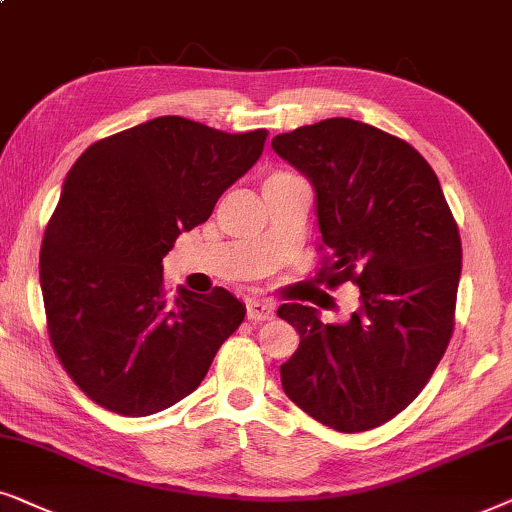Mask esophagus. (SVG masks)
<instances>
[{
	"mask_svg": "<svg viewBox=\"0 0 512 512\" xmlns=\"http://www.w3.org/2000/svg\"><path fill=\"white\" fill-rule=\"evenodd\" d=\"M245 311H248L250 320H269L274 318V304L267 302V299H248L245 302Z\"/></svg>",
	"mask_w": 512,
	"mask_h": 512,
	"instance_id": "1",
	"label": "esophagus"
}]
</instances>
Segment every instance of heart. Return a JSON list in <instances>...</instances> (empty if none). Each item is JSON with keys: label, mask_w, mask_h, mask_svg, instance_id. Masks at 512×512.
Masks as SVG:
<instances>
[{"label": "heart", "mask_w": 512, "mask_h": 512, "mask_svg": "<svg viewBox=\"0 0 512 512\" xmlns=\"http://www.w3.org/2000/svg\"><path fill=\"white\" fill-rule=\"evenodd\" d=\"M271 177H285V173H276V175H271Z\"/></svg>", "instance_id": "heart-1"}]
</instances>
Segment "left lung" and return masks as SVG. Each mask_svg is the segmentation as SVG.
<instances>
[{"mask_svg": "<svg viewBox=\"0 0 512 512\" xmlns=\"http://www.w3.org/2000/svg\"><path fill=\"white\" fill-rule=\"evenodd\" d=\"M311 182L330 264L323 283H356L358 309L323 323L313 306L281 304L299 332L281 365L283 391L320 424L370 431L428 384L454 327L459 229L438 175L405 140L344 117L271 140Z\"/></svg>", "mask_w": 512, "mask_h": 512, "instance_id": "1", "label": "left lung"}]
</instances>
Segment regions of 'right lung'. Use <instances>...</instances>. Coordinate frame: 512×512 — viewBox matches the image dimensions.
Wrapping results in <instances>:
<instances>
[{
	"mask_svg": "<svg viewBox=\"0 0 512 512\" xmlns=\"http://www.w3.org/2000/svg\"><path fill=\"white\" fill-rule=\"evenodd\" d=\"M267 135L156 117L95 142L70 168L39 283L53 349L98 405L126 417L175 405L241 325L245 304L224 288L170 299L161 260L255 166Z\"/></svg>",
	"mask_w": 512,
	"mask_h": 512,
	"instance_id": "right-lung-1",
	"label": "right lung"
}]
</instances>
